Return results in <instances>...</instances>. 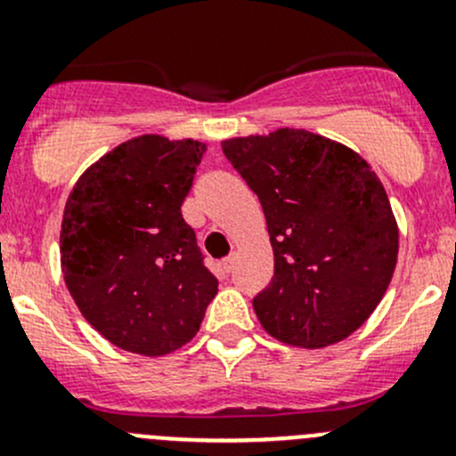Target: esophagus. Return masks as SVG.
I'll return each mask as SVG.
<instances>
[{"label": "esophagus", "mask_w": 456, "mask_h": 456, "mask_svg": "<svg viewBox=\"0 0 456 456\" xmlns=\"http://www.w3.org/2000/svg\"><path fill=\"white\" fill-rule=\"evenodd\" d=\"M233 265H236V256H229V257H224L223 260V271H232L233 269Z\"/></svg>", "instance_id": "esophagus-1"}]
</instances>
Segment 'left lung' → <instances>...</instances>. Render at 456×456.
Returning <instances> with one entry per match:
<instances>
[{"label":"left lung","mask_w":456,"mask_h":456,"mask_svg":"<svg viewBox=\"0 0 456 456\" xmlns=\"http://www.w3.org/2000/svg\"><path fill=\"white\" fill-rule=\"evenodd\" d=\"M223 151L269 229L273 280L254 297L262 329L300 348L346 339L397 265L399 227L379 176L351 147L296 127L224 139Z\"/></svg>","instance_id":"1"}]
</instances>
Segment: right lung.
Here are the masks:
<instances>
[{
    "label": "right lung",
    "instance_id": "obj_1",
    "mask_svg": "<svg viewBox=\"0 0 456 456\" xmlns=\"http://www.w3.org/2000/svg\"><path fill=\"white\" fill-rule=\"evenodd\" d=\"M205 150L141 134L94 160L68 196L59 236L66 287L81 315L127 353L185 346L218 293L181 214Z\"/></svg>",
    "mask_w": 456,
    "mask_h": 456
}]
</instances>
